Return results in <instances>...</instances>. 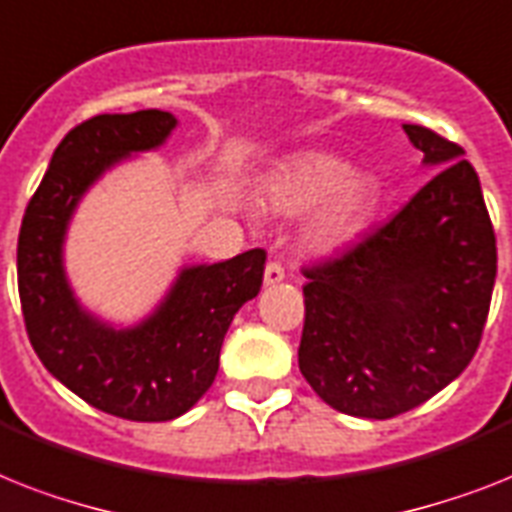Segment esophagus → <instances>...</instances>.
<instances>
[{"label":"esophagus","mask_w":512,"mask_h":512,"mask_svg":"<svg viewBox=\"0 0 512 512\" xmlns=\"http://www.w3.org/2000/svg\"><path fill=\"white\" fill-rule=\"evenodd\" d=\"M265 284L268 286H273V284H281V281H284L286 278V270H284V265L278 263V260H270L268 265H265Z\"/></svg>","instance_id":"1"}]
</instances>
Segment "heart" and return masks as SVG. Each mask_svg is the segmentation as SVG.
Returning <instances> with one entry per match:
<instances>
[{
    "mask_svg": "<svg viewBox=\"0 0 512 512\" xmlns=\"http://www.w3.org/2000/svg\"><path fill=\"white\" fill-rule=\"evenodd\" d=\"M321 201L324 205L310 226V239L318 247H342L371 218L376 186L371 178L350 173L347 162L326 152L297 155L265 186V202L276 213H305Z\"/></svg>",
    "mask_w": 512,
    "mask_h": 512,
    "instance_id": "obj_1",
    "label": "heart"
}]
</instances>
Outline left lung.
Returning <instances> with one entry per match:
<instances>
[{
  "mask_svg": "<svg viewBox=\"0 0 512 512\" xmlns=\"http://www.w3.org/2000/svg\"><path fill=\"white\" fill-rule=\"evenodd\" d=\"M402 128L439 170L347 252L302 268L299 371L326 405L376 421L431 400L468 368L497 276L492 220L463 147Z\"/></svg>",
  "mask_w": 512,
  "mask_h": 512,
  "instance_id": "8db88e82",
  "label": "left lung"
}]
</instances>
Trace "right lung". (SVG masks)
<instances>
[{
    "mask_svg": "<svg viewBox=\"0 0 512 512\" xmlns=\"http://www.w3.org/2000/svg\"><path fill=\"white\" fill-rule=\"evenodd\" d=\"M176 128L162 110L94 115L57 144L18 236V292L28 339L57 381L102 413L160 423L184 415L213 386L220 347L236 310L257 297L265 252L178 276L149 321L128 331L102 326L78 307L62 273V236L94 178L131 152L160 147Z\"/></svg>",
    "mask_w": 512,
    "mask_h": 512,
    "instance_id": "right-lung-1",
    "label": "right lung"
}]
</instances>
